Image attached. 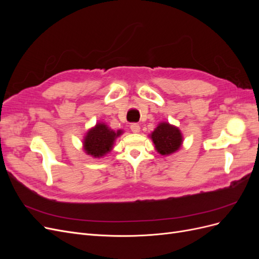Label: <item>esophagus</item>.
Returning <instances> with one entry per match:
<instances>
[{
    "label": "esophagus",
    "mask_w": 259,
    "mask_h": 259,
    "mask_svg": "<svg viewBox=\"0 0 259 259\" xmlns=\"http://www.w3.org/2000/svg\"><path fill=\"white\" fill-rule=\"evenodd\" d=\"M131 130H132L133 133H138V132L140 131L139 124H137V123H132V124H131Z\"/></svg>",
    "instance_id": "esophagus-1"
}]
</instances>
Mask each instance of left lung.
<instances>
[{
    "label": "left lung",
    "instance_id": "1",
    "mask_svg": "<svg viewBox=\"0 0 259 259\" xmlns=\"http://www.w3.org/2000/svg\"><path fill=\"white\" fill-rule=\"evenodd\" d=\"M155 149L162 155H167L178 150L183 143V136L177 127L168 123H161L151 134Z\"/></svg>",
    "mask_w": 259,
    "mask_h": 259
}]
</instances>
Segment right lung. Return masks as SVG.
I'll return each instance as SVG.
<instances>
[{"label":"right lung","instance_id":"1","mask_svg":"<svg viewBox=\"0 0 259 259\" xmlns=\"http://www.w3.org/2000/svg\"><path fill=\"white\" fill-rule=\"evenodd\" d=\"M120 135V131L114 133L107 125L98 123L95 127L92 128L84 139V149L88 154L95 158L105 155L112 149L114 139Z\"/></svg>","mask_w":259,"mask_h":259}]
</instances>
